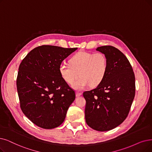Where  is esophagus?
Returning a JSON list of instances; mask_svg holds the SVG:
<instances>
[{"label":"esophagus","mask_w":152,"mask_h":152,"mask_svg":"<svg viewBox=\"0 0 152 152\" xmlns=\"http://www.w3.org/2000/svg\"><path fill=\"white\" fill-rule=\"evenodd\" d=\"M76 96H80V95H82V93L81 92H76Z\"/></svg>","instance_id":"34e87169"}]
</instances>
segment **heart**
<instances>
[{
  "instance_id": "1",
  "label": "heart",
  "mask_w": 152,
  "mask_h": 152,
  "mask_svg": "<svg viewBox=\"0 0 152 152\" xmlns=\"http://www.w3.org/2000/svg\"><path fill=\"white\" fill-rule=\"evenodd\" d=\"M69 64L62 63L59 72L62 78L69 84H73L77 90H82L88 87L99 85L108 70V60L105 54L101 52L80 51L74 54L69 60Z\"/></svg>"
}]
</instances>
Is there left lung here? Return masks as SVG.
<instances>
[{"mask_svg": "<svg viewBox=\"0 0 152 152\" xmlns=\"http://www.w3.org/2000/svg\"><path fill=\"white\" fill-rule=\"evenodd\" d=\"M108 60V70L95 88L86 91L85 118L94 130H110L122 124L129 113L135 95V77L128 58L111 45L97 47Z\"/></svg>", "mask_w": 152, "mask_h": 152, "instance_id": "obj_1", "label": "left lung"}]
</instances>
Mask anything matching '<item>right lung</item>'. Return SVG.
I'll list each match as a JSON object with an SVG mask.
<instances>
[{
	"label": "right lung",
	"instance_id": "obj_1",
	"mask_svg": "<svg viewBox=\"0 0 152 152\" xmlns=\"http://www.w3.org/2000/svg\"><path fill=\"white\" fill-rule=\"evenodd\" d=\"M77 48L44 45L30 51L21 62L17 89L22 112L45 129L61 125L75 99V90L62 78L59 66Z\"/></svg>",
	"mask_w": 152,
	"mask_h": 152
}]
</instances>
